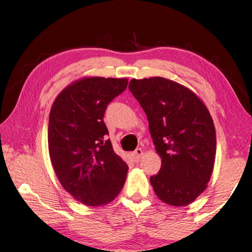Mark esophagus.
<instances>
[{"mask_svg": "<svg viewBox=\"0 0 252 252\" xmlns=\"http://www.w3.org/2000/svg\"><path fill=\"white\" fill-rule=\"evenodd\" d=\"M142 155H143V150H142L141 148H138V149H136V150L133 152V155H132V157H133L134 161H139L140 158L142 157Z\"/></svg>", "mask_w": 252, "mask_h": 252, "instance_id": "34e87169", "label": "esophagus"}]
</instances>
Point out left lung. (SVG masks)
I'll list each match as a JSON object with an SVG mask.
<instances>
[{"mask_svg":"<svg viewBox=\"0 0 252 252\" xmlns=\"http://www.w3.org/2000/svg\"><path fill=\"white\" fill-rule=\"evenodd\" d=\"M142 106L161 158V169L150 178L161 201L174 207L194 201L210 180L216 159V130L201 99L185 85L161 76L130 81Z\"/></svg>","mask_w":252,"mask_h":252,"instance_id":"obj_1","label":"left lung"}]
</instances>
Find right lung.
Returning a JSON list of instances; mask_svg holds the SVG:
<instances>
[{
    "label": "right lung",
    "mask_w": 252,
    "mask_h": 252,
    "mask_svg": "<svg viewBox=\"0 0 252 252\" xmlns=\"http://www.w3.org/2000/svg\"><path fill=\"white\" fill-rule=\"evenodd\" d=\"M126 87L127 79L83 78L63 89L51 108L48 143L54 172L85 206L110 203L125 186L129 167L105 140L103 117Z\"/></svg>",
    "instance_id": "1"
}]
</instances>
